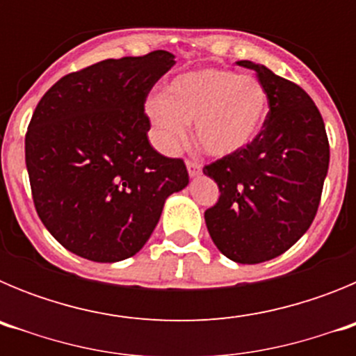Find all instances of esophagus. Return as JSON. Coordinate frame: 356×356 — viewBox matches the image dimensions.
<instances>
[{"label":"esophagus","instance_id":"esophagus-1","mask_svg":"<svg viewBox=\"0 0 356 356\" xmlns=\"http://www.w3.org/2000/svg\"><path fill=\"white\" fill-rule=\"evenodd\" d=\"M187 171L191 178H196L201 175V163L196 160H187Z\"/></svg>","mask_w":356,"mask_h":356}]
</instances>
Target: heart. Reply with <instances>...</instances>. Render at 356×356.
Returning a JSON list of instances; mask_svg holds the SVG:
<instances>
[{"instance_id":"1","label":"heart","mask_w":356,"mask_h":356,"mask_svg":"<svg viewBox=\"0 0 356 356\" xmlns=\"http://www.w3.org/2000/svg\"><path fill=\"white\" fill-rule=\"evenodd\" d=\"M269 112L267 90L257 78L225 69L178 74L162 97L147 102V115L165 151L187 140L196 121L197 144L212 156H228L250 146L262 131Z\"/></svg>"}]
</instances>
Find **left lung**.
I'll return each instance as SVG.
<instances>
[{
    "label": "left lung",
    "mask_w": 356,
    "mask_h": 356,
    "mask_svg": "<svg viewBox=\"0 0 356 356\" xmlns=\"http://www.w3.org/2000/svg\"><path fill=\"white\" fill-rule=\"evenodd\" d=\"M269 97L259 137L234 155L203 168L219 187L205 212L217 250L237 264H260L285 253L310 228L330 163L319 108L300 85L250 60Z\"/></svg>",
    "instance_id": "obj_1"
}]
</instances>
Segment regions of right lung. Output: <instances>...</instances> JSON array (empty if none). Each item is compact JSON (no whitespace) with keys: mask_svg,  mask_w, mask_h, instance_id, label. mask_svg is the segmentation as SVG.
Instances as JSON below:
<instances>
[{"mask_svg":"<svg viewBox=\"0 0 356 356\" xmlns=\"http://www.w3.org/2000/svg\"><path fill=\"white\" fill-rule=\"evenodd\" d=\"M175 65L156 49L69 72L40 97L24 139L31 197L65 250L119 262L143 250L172 193L188 184L181 159L147 140L144 103Z\"/></svg>","mask_w":356,"mask_h":356,"instance_id":"obj_1","label":"right lung"}]
</instances>
